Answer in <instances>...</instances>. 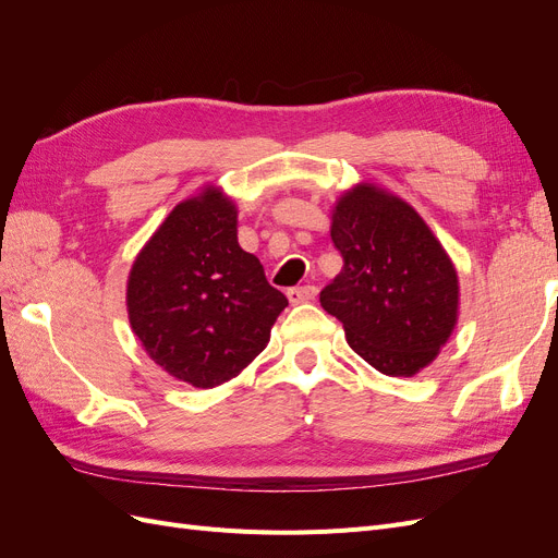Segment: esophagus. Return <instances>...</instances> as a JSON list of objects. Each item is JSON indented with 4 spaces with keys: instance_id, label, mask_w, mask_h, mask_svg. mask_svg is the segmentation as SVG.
<instances>
[{
    "instance_id": "esophagus-1",
    "label": "esophagus",
    "mask_w": 558,
    "mask_h": 558,
    "mask_svg": "<svg viewBox=\"0 0 558 558\" xmlns=\"http://www.w3.org/2000/svg\"><path fill=\"white\" fill-rule=\"evenodd\" d=\"M316 293H318V289L316 286H295V289H291L289 293V300L293 302V305H302V302H310V300H314L316 298Z\"/></svg>"
}]
</instances>
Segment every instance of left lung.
Segmentation results:
<instances>
[{
  "mask_svg": "<svg viewBox=\"0 0 558 558\" xmlns=\"http://www.w3.org/2000/svg\"><path fill=\"white\" fill-rule=\"evenodd\" d=\"M330 238L344 267L320 307L342 320L349 347L388 377L430 365L459 318V275L424 218L359 183L337 199Z\"/></svg>",
  "mask_w": 558,
  "mask_h": 558,
  "instance_id": "1",
  "label": "left lung"
}]
</instances>
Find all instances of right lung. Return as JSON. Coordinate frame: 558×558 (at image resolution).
<instances>
[{"label": "right lung", "instance_id": "add662e5", "mask_svg": "<svg viewBox=\"0 0 558 558\" xmlns=\"http://www.w3.org/2000/svg\"><path fill=\"white\" fill-rule=\"evenodd\" d=\"M289 300L238 242V207L207 185L154 232L128 277L134 335L167 375L214 388L258 356Z\"/></svg>", "mask_w": 558, "mask_h": 558}]
</instances>
